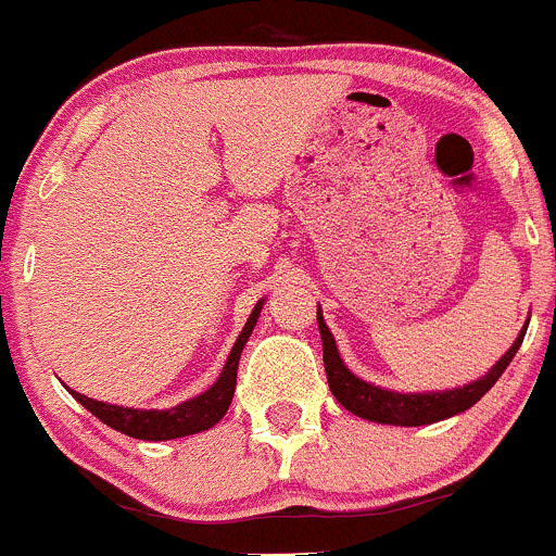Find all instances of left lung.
<instances>
[{"label": "left lung", "mask_w": 556, "mask_h": 556, "mask_svg": "<svg viewBox=\"0 0 556 556\" xmlns=\"http://www.w3.org/2000/svg\"><path fill=\"white\" fill-rule=\"evenodd\" d=\"M316 321H319L321 348H325L327 382L334 399L340 401V406H345L348 412L356 414V417L369 419V422L395 425V427H419V425L441 422V419L454 417V414L467 412V408L478 404L488 390L496 386V380L504 375V369L509 367L515 353L520 351L530 319L526 321V327L520 329L515 343L509 345V351H506L483 377H478V380L467 382V386L462 388L427 390V393H399V390L380 388L375 386V382H367L362 380V377H356L345 367L343 358H340L332 332H329L325 316H321V308H316Z\"/></svg>", "instance_id": "8db88e82"}]
</instances>
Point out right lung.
Listing matches in <instances>:
<instances>
[{
  "mask_svg": "<svg viewBox=\"0 0 556 556\" xmlns=\"http://www.w3.org/2000/svg\"><path fill=\"white\" fill-rule=\"evenodd\" d=\"M261 308H264V301L255 303V308L250 311L245 327H242L240 338L231 345V353L224 364L222 375L213 382L208 390H203L194 399L181 401L179 406L170 408H134V406H115L105 404V401H94L89 395L76 393L71 390L73 399L78 401L84 408H89L100 422H105L113 430L124 432L129 438H139V441H174V438L194 435V432L208 430L218 422V419L227 414L231 404V395H235L237 386V364H240L242 348H245L248 338L253 334L255 321H258Z\"/></svg>",
  "mask_w": 556,
  "mask_h": 556,
  "instance_id": "right-lung-1",
  "label": "right lung"
}]
</instances>
